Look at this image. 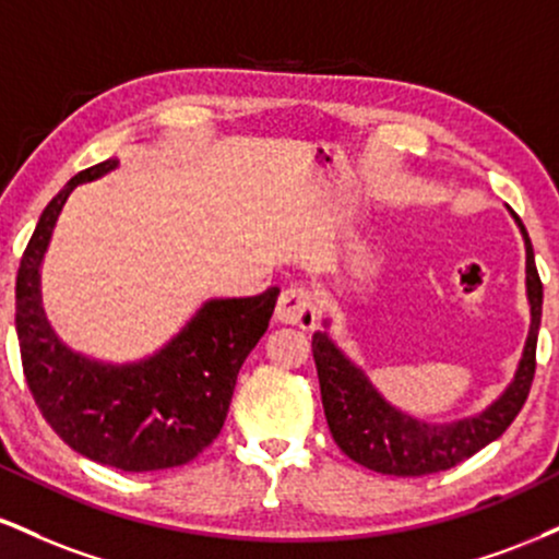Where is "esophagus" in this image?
Listing matches in <instances>:
<instances>
[{
    "label": "esophagus",
    "instance_id": "1",
    "mask_svg": "<svg viewBox=\"0 0 559 559\" xmlns=\"http://www.w3.org/2000/svg\"><path fill=\"white\" fill-rule=\"evenodd\" d=\"M275 318H278L281 323L299 325V329H312V325L318 323V305L310 288L305 286L284 288V294H281L278 299V307H275Z\"/></svg>",
    "mask_w": 559,
    "mask_h": 559
}]
</instances>
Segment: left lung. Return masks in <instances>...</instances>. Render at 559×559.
I'll use <instances>...</instances> for the list:
<instances>
[{
	"mask_svg": "<svg viewBox=\"0 0 559 559\" xmlns=\"http://www.w3.org/2000/svg\"><path fill=\"white\" fill-rule=\"evenodd\" d=\"M525 239V286L531 301V331L525 342L523 360L518 365L515 381L507 386L491 407L480 415L457 423H423L400 413L370 386L360 368H355L333 346L325 333L312 336L320 396H323L325 420L338 449L370 471L383 476H431L449 471L463 460L473 457L493 439H499L510 423L518 418L528 400L536 373V338L542 323L544 286L538 278L534 247L528 230L515 217Z\"/></svg>",
	"mask_w": 559,
	"mask_h": 559,
	"instance_id": "obj_1",
	"label": "left lung"
}]
</instances>
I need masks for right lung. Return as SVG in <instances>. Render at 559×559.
Instances as JSON below:
<instances>
[{
	"mask_svg": "<svg viewBox=\"0 0 559 559\" xmlns=\"http://www.w3.org/2000/svg\"><path fill=\"white\" fill-rule=\"evenodd\" d=\"M115 165L118 159H105L81 170L38 217L17 267V342L31 394L68 447L126 473L165 471L186 465L217 439L236 376L267 331L281 288L247 299H210L144 362L118 368L70 352L44 318L38 265L70 191Z\"/></svg>",
	"mask_w": 559,
	"mask_h": 559,
	"instance_id": "obj_1",
	"label": "right lung"
}]
</instances>
